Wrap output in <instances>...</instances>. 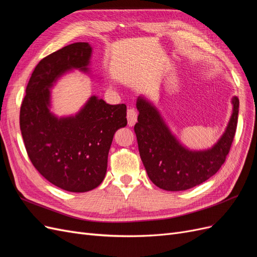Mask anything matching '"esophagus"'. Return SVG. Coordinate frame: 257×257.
Instances as JSON below:
<instances>
[{
  "label": "esophagus",
  "instance_id": "1",
  "mask_svg": "<svg viewBox=\"0 0 257 257\" xmlns=\"http://www.w3.org/2000/svg\"><path fill=\"white\" fill-rule=\"evenodd\" d=\"M126 118H127V123L130 126H133L134 124L136 123L137 120V112L136 110H134L133 108H130L126 111Z\"/></svg>",
  "mask_w": 257,
  "mask_h": 257
}]
</instances>
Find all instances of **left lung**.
<instances>
[{
    "mask_svg": "<svg viewBox=\"0 0 257 257\" xmlns=\"http://www.w3.org/2000/svg\"><path fill=\"white\" fill-rule=\"evenodd\" d=\"M234 111L224 135L212 149L185 150L163 122L159 112L139 97L134 126L139 154L150 180L165 191H184L205 182L221 168L236 134L239 99L232 98Z\"/></svg>",
    "mask_w": 257,
    "mask_h": 257,
    "instance_id": "8db88e82",
    "label": "left lung"
}]
</instances>
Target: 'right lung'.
<instances>
[{"label": "right lung", "mask_w": 257, "mask_h": 257, "mask_svg": "<svg viewBox=\"0 0 257 257\" xmlns=\"http://www.w3.org/2000/svg\"><path fill=\"white\" fill-rule=\"evenodd\" d=\"M91 47L75 43L50 53L35 66L20 107V130L33 166L45 179L68 192H88L102 183L115 131L127 124L126 105H109L92 96L75 116L49 112V88L72 68L87 71Z\"/></svg>", "instance_id": "add662e5"}]
</instances>
